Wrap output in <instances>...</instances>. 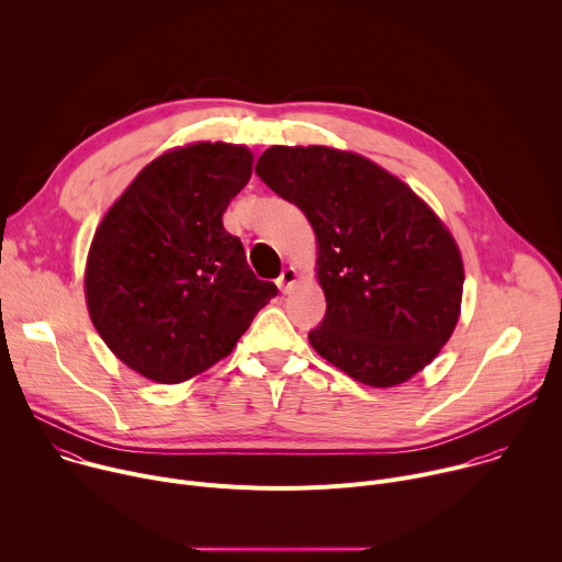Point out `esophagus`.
<instances>
[{"label":"esophagus","instance_id":"esophagus-1","mask_svg":"<svg viewBox=\"0 0 562 562\" xmlns=\"http://www.w3.org/2000/svg\"><path fill=\"white\" fill-rule=\"evenodd\" d=\"M295 282H297V271H295V269H284L282 276L278 278V289H280L282 293H291L293 286H295Z\"/></svg>","mask_w":562,"mask_h":562}]
</instances>
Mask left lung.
Segmentation results:
<instances>
[{
  "mask_svg": "<svg viewBox=\"0 0 562 562\" xmlns=\"http://www.w3.org/2000/svg\"><path fill=\"white\" fill-rule=\"evenodd\" d=\"M256 173L317 237L327 313L311 347L369 386L425 369L453 334L464 282L436 213L367 157L327 146H271Z\"/></svg>",
  "mask_w": 562,
  "mask_h": 562,
  "instance_id": "left-lung-1",
  "label": "left lung"
}]
</instances>
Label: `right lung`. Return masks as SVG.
Returning a JSON list of instances; mask_svg holds the SVG:
<instances>
[{"label": "right lung", "instance_id": "1", "mask_svg": "<svg viewBox=\"0 0 562 562\" xmlns=\"http://www.w3.org/2000/svg\"><path fill=\"white\" fill-rule=\"evenodd\" d=\"M245 146L200 142L142 169L95 231L87 304L109 349L148 380L184 382L228 356L278 295L222 215L251 178Z\"/></svg>", "mask_w": 562, "mask_h": 562}]
</instances>
